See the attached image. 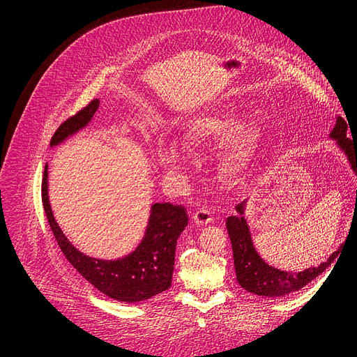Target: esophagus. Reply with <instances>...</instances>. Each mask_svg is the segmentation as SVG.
<instances>
[{"instance_id": "esophagus-1", "label": "esophagus", "mask_w": 357, "mask_h": 357, "mask_svg": "<svg viewBox=\"0 0 357 357\" xmlns=\"http://www.w3.org/2000/svg\"><path fill=\"white\" fill-rule=\"evenodd\" d=\"M192 219H193V222H195L197 225L205 226V225H208V223L212 222L213 216H212V212H211V211H208V209H199V211H197L195 213H193Z\"/></svg>"}]
</instances>
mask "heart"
Instances as JSON below:
<instances>
[{
    "instance_id": "heart-1",
    "label": "heart",
    "mask_w": 357,
    "mask_h": 357,
    "mask_svg": "<svg viewBox=\"0 0 357 357\" xmlns=\"http://www.w3.org/2000/svg\"><path fill=\"white\" fill-rule=\"evenodd\" d=\"M242 125V115L235 111L208 114L188 122L182 134L185 148L193 153L222 145L218 172L226 183L236 182L249 168L265 141V132L257 125ZM158 158L168 171L181 174L188 164L186 153L175 145L162 146Z\"/></svg>"
}]
</instances>
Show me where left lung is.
<instances>
[{
  "instance_id": "1",
  "label": "left lung",
  "mask_w": 357,
  "mask_h": 357,
  "mask_svg": "<svg viewBox=\"0 0 357 357\" xmlns=\"http://www.w3.org/2000/svg\"><path fill=\"white\" fill-rule=\"evenodd\" d=\"M347 123L343 118L336 119V125L331 132V138L336 141L339 148L346 153L353 172L357 175V144L354 139L346 137ZM246 201L236 205V215L226 219V229H228L232 250L234 264L238 283L248 291L257 296L266 298H283L286 295L295 294L306 286L309 282L316 279L320 273L325 272L337 259L342 246L333 252L326 262L320 264L317 268H309L303 272H284L268 265L256 252L249 226L245 219Z\"/></svg>"
}]
</instances>
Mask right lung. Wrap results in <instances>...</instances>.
<instances>
[{"label":"right lung","mask_w":357,"mask_h":357,"mask_svg":"<svg viewBox=\"0 0 357 357\" xmlns=\"http://www.w3.org/2000/svg\"><path fill=\"white\" fill-rule=\"evenodd\" d=\"M98 107L100 101L93 100L74 116L62 122L51 139V146L61 144L86 126ZM43 205L62 253L77 272L104 295L119 302L135 303L151 299L171 287L176 241L189 220L183 206L153 204L139 246L122 259L102 261L79 252L55 222L48 199V165H45L43 179Z\"/></svg>","instance_id":"obj_1"}]
</instances>
